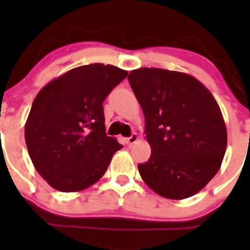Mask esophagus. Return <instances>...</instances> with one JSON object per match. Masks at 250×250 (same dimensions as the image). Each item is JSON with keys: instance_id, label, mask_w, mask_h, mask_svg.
I'll use <instances>...</instances> for the list:
<instances>
[{"instance_id": "obj_1", "label": "esophagus", "mask_w": 250, "mask_h": 250, "mask_svg": "<svg viewBox=\"0 0 250 250\" xmlns=\"http://www.w3.org/2000/svg\"><path fill=\"white\" fill-rule=\"evenodd\" d=\"M137 140H139V136H137V134L136 133H133L127 139V143H128V145H134V143L136 142Z\"/></svg>"}]
</instances>
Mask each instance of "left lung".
Returning <instances> with one entry per match:
<instances>
[{"mask_svg": "<svg viewBox=\"0 0 250 250\" xmlns=\"http://www.w3.org/2000/svg\"><path fill=\"white\" fill-rule=\"evenodd\" d=\"M128 80L151 148L148 162L137 166L142 180L166 199L197 194L226 153L227 128L216 100L199 80L180 71L139 68Z\"/></svg>", "mask_w": 250, "mask_h": 250, "instance_id": "left-lung-1", "label": "left lung"}]
</instances>
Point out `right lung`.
Returning <instances> with one entry per match:
<instances>
[{"label":"right lung","mask_w":250,"mask_h":250,"mask_svg":"<svg viewBox=\"0 0 250 250\" xmlns=\"http://www.w3.org/2000/svg\"><path fill=\"white\" fill-rule=\"evenodd\" d=\"M128 71L93 63L74 68L39 91L24 125L34 167L63 193L87 189L108 169L122 145L107 136L103 105Z\"/></svg>","instance_id":"right-lung-1"}]
</instances>
